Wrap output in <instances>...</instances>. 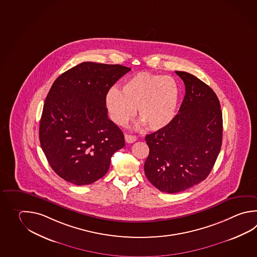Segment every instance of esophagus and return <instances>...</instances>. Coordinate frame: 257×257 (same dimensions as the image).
<instances>
[{
	"label": "esophagus",
	"instance_id": "esophagus-1",
	"mask_svg": "<svg viewBox=\"0 0 257 257\" xmlns=\"http://www.w3.org/2000/svg\"><path fill=\"white\" fill-rule=\"evenodd\" d=\"M124 138H125V141L127 143H129V144L137 141V137L136 136H132V135H127L126 134L125 136H124Z\"/></svg>",
	"mask_w": 257,
	"mask_h": 257
}]
</instances>
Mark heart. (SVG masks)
I'll return each mask as SVG.
<instances>
[{
  "instance_id": "obj_1",
  "label": "heart",
  "mask_w": 257,
  "mask_h": 257,
  "mask_svg": "<svg viewBox=\"0 0 257 257\" xmlns=\"http://www.w3.org/2000/svg\"><path fill=\"white\" fill-rule=\"evenodd\" d=\"M179 88L176 79L149 72H140L125 79L121 90L110 89L106 95V107L111 120L125 125L135 115L149 130L168 126L176 115Z\"/></svg>"
}]
</instances>
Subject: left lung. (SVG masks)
Listing matches in <instances>:
<instances>
[{
    "mask_svg": "<svg viewBox=\"0 0 257 257\" xmlns=\"http://www.w3.org/2000/svg\"><path fill=\"white\" fill-rule=\"evenodd\" d=\"M186 94L178 113L168 126L147 135V179L157 189L177 193L209 176L220 153L222 113L217 95L192 74L176 71Z\"/></svg>",
    "mask_w": 257,
    "mask_h": 257,
    "instance_id": "left-lung-1",
    "label": "left lung"
}]
</instances>
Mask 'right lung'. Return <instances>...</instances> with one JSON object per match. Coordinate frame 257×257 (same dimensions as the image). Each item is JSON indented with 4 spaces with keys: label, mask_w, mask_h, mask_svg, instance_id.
I'll use <instances>...</instances> for the list:
<instances>
[{
    "label": "right lung",
    "mask_w": 257,
    "mask_h": 257,
    "mask_svg": "<svg viewBox=\"0 0 257 257\" xmlns=\"http://www.w3.org/2000/svg\"><path fill=\"white\" fill-rule=\"evenodd\" d=\"M131 68L83 62L53 83L43 108L39 140L53 170L70 183L102 178L111 156L125 146L120 128L108 118L106 95Z\"/></svg>",
    "instance_id": "1"
}]
</instances>
